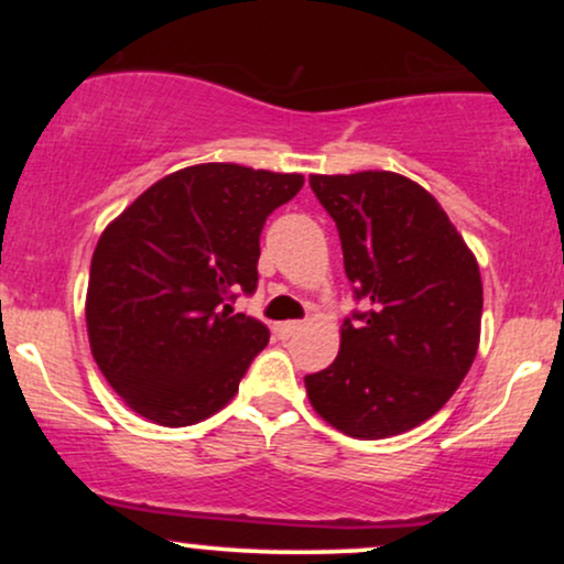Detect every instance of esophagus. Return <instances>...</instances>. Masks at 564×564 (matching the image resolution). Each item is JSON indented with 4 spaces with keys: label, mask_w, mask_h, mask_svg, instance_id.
<instances>
[{
    "label": "esophagus",
    "mask_w": 564,
    "mask_h": 564,
    "mask_svg": "<svg viewBox=\"0 0 564 564\" xmlns=\"http://www.w3.org/2000/svg\"><path fill=\"white\" fill-rule=\"evenodd\" d=\"M302 328V323H296V321H283V323H275V336L278 339H291V336H294L296 332H300Z\"/></svg>",
    "instance_id": "obj_1"
}]
</instances>
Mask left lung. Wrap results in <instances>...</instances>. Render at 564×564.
<instances>
[{"mask_svg": "<svg viewBox=\"0 0 564 564\" xmlns=\"http://www.w3.org/2000/svg\"><path fill=\"white\" fill-rule=\"evenodd\" d=\"M366 313L341 326L339 355L304 377L315 413L358 440L426 422L467 377L480 345V264L443 206L394 172L310 174Z\"/></svg>", "mask_w": 564, "mask_h": 564, "instance_id": "8db88e82", "label": "left lung"}]
</instances>
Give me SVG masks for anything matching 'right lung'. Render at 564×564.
Returning a JSON list of instances; mask_svg holds the SVG:
<instances>
[{
	"mask_svg": "<svg viewBox=\"0 0 564 564\" xmlns=\"http://www.w3.org/2000/svg\"><path fill=\"white\" fill-rule=\"evenodd\" d=\"M302 185V174L241 164L185 166L102 230L84 304L89 347L142 419L191 426L238 392L270 334L230 300L257 289L264 219Z\"/></svg>",
	"mask_w": 564,
	"mask_h": 564,
	"instance_id": "add662e5",
	"label": "right lung"
}]
</instances>
